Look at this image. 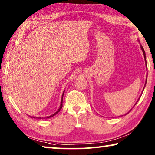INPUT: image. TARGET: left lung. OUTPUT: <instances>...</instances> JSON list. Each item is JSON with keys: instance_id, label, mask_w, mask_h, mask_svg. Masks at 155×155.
<instances>
[{"instance_id": "obj_1", "label": "left lung", "mask_w": 155, "mask_h": 155, "mask_svg": "<svg viewBox=\"0 0 155 155\" xmlns=\"http://www.w3.org/2000/svg\"><path fill=\"white\" fill-rule=\"evenodd\" d=\"M140 48H141V49H142V51H143V56H144V60H145V62H146V68H147V64H146V53H145V51H144V50H143V47H142V45H140ZM146 82H147V78H146V82H145V86H146ZM143 89H144V88H143ZM140 97H139V99H137V102L136 103H135V104L134 105V106H135V105H136V104H137V101H139V99H140ZM132 109H131V110H129V112H130V111H131ZM129 112H127V114H124V115H126V114H128Z\"/></svg>"}]
</instances>
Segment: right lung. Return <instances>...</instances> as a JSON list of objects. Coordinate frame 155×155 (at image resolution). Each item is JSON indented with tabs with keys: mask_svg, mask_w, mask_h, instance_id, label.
I'll return each mask as SVG.
<instances>
[{
	"mask_svg": "<svg viewBox=\"0 0 155 155\" xmlns=\"http://www.w3.org/2000/svg\"><path fill=\"white\" fill-rule=\"evenodd\" d=\"M64 91H63V93H62V98H61V105H60V107H59V109L56 111V112L54 113V114H51V115H50V116H46V117H35V116H30V117L31 118H39V119H42V118H51V117H52V116H55L56 114H58L60 111H61V110L62 109V99H63V95H64Z\"/></svg>",
	"mask_w": 155,
	"mask_h": 155,
	"instance_id": "add662e5",
	"label": "right lung"
}]
</instances>
